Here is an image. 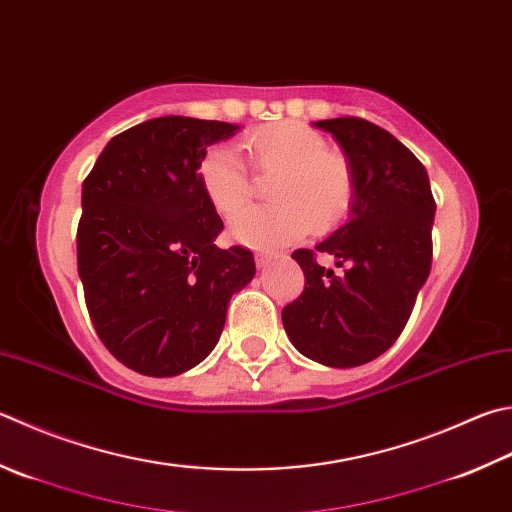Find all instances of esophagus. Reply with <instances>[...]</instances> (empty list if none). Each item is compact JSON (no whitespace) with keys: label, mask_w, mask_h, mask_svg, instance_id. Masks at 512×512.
Masks as SVG:
<instances>
[{"label":"esophagus","mask_w":512,"mask_h":512,"mask_svg":"<svg viewBox=\"0 0 512 512\" xmlns=\"http://www.w3.org/2000/svg\"><path fill=\"white\" fill-rule=\"evenodd\" d=\"M269 260H272V254H267V252H258V254H256V265H258V267H265V265L269 263Z\"/></svg>","instance_id":"1"}]
</instances>
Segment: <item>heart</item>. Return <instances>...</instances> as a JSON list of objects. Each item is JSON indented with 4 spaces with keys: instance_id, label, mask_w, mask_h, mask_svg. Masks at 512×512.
Listing matches in <instances>:
<instances>
[{
    "instance_id": "1",
    "label": "heart",
    "mask_w": 512,
    "mask_h": 512,
    "mask_svg": "<svg viewBox=\"0 0 512 512\" xmlns=\"http://www.w3.org/2000/svg\"><path fill=\"white\" fill-rule=\"evenodd\" d=\"M243 147L249 166L275 173L268 190L275 202L231 218V234L243 245L276 249L294 243L307 227L325 234L350 216L354 169L343 153L327 149V140L312 127L296 120L265 124L247 133ZM198 180L209 205L223 216L234 214L251 195L248 167L227 144L202 156Z\"/></svg>"
}]
</instances>
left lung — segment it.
Listing matches in <instances>:
<instances>
[{"label":"left lung","mask_w":512,"mask_h":512,"mask_svg":"<svg viewBox=\"0 0 512 512\" xmlns=\"http://www.w3.org/2000/svg\"><path fill=\"white\" fill-rule=\"evenodd\" d=\"M314 124L347 153L356 200L350 223L292 254L305 287L283 307V325L307 359L354 368L381 356L406 327L430 274L437 205L426 167L392 133L354 115ZM318 253L334 255L344 274L318 266Z\"/></svg>","instance_id":"obj_1"}]
</instances>
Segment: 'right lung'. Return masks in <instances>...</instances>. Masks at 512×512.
<instances>
[{
	"label": "right lung",
	"instance_id": "1",
	"mask_svg": "<svg viewBox=\"0 0 512 512\" xmlns=\"http://www.w3.org/2000/svg\"><path fill=\"white\" fill-rule=\"evenodd\" d=\"M238 127L153 118L106 144L82 185L77 272L91 323L115 359L176 376L214 350L229 298L256 274L254 254L214 240L223 220L202 194L207 147Z\"/></svg>",
	"mask_w": 512,
	"mask_h": 512
}]
</instances>
